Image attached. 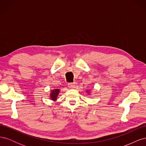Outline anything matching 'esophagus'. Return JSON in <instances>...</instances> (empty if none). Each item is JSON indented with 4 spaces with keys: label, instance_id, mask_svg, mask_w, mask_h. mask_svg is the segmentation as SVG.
I'll return each instance as SVG.
<instances>
[{
    "label": "esophagus",
    "instance_id": "obj_1",
    "mask_svg": "<svg viewBox=\"0 0 146 146\" xmlns=\"http://www.w3.org/2000/svg\"><path fill=\"white\" fill-rule=\"evenodd\" d=\"M76 82H74V83H68V86L70 88H74L76 86Z\"/></svg>",
    "mask_w": 146,
    "mask_h": 146
}]
</instances>
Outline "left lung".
Wrapping results in <instances>:
<instances>
[{
	"label": "left lung",
	"mask_w": 146,
	"mask_h": 146,
	"mask_svg": "<svg viewBox=\"0 0 146 146\" xmlns=\"http://www.w3.org/2000/svg\"><path fill=\"white\" fill-rule=\"evenodd\" d=\"M86 92H87V93H88V94H90V92H89V91H88V90H87V91H86Z\"/></svg>",
	"instance_id": "left-lung-1"
}]
</instances>
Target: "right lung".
I'll use <instances>...</instances> for the list:
<instances>
[{
	"instance_id": "right-lung-1",
	"label": "right lung",
	"mask_w": 146,
	"mask_h": 146,
	"mask_svg": "<svg viewBox=\"0 0 146 146\" xmlns=\"http://www.w3.org/2000/svg\"><path fill=\"white\" fill-rule=\"evenodd\" d=\"M59 93H60L59 89H54L52 90L50 94V98L51 100H52L53 101H56V100L57 99V96H58Z\"/></svg>"
}]
</instances>
